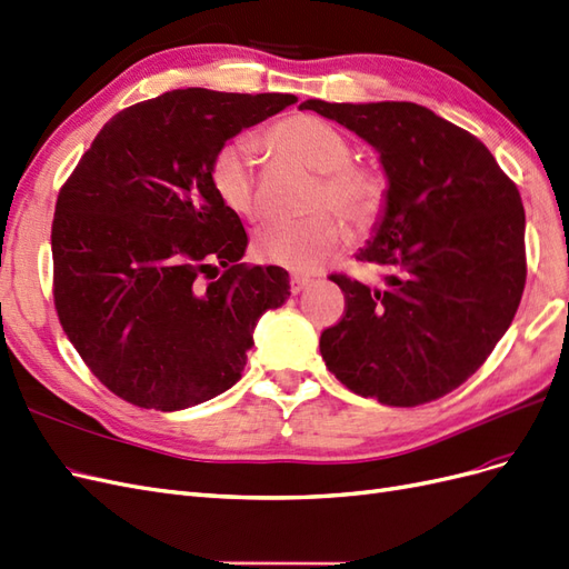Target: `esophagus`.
Returning <instances> with one entry per match:
<instances>
[{"instance_id":"esophagus-1","label":"esophagus","mask_w":569,"mask_h":569,"mask_svg":"<svg viewBox=\"0 0 569 569\" xmlns=\"http://www.w3.org/2000/svg\"><path fill=\"white\" fill-rule=\"evenodd\" d=\"M313 280L308 278V274H299V272H295L289 278V289H291V295H299V291H303L308 284H311Z\"/></svg>"}]
</instances>
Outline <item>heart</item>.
<instances>
[{
	"instance_id": "b5f03b06",
	"label": "heart",
	"mask_w": 569,
	"mask_h": 569,
	"mask_svg": "<svg viewBox=\"0 0 569 569\" xmlns=\"http://www.w3.org/2000/svg\"><path fill=\"white\" fill-rule=\"evenodd\" d=\"M263 147L318 170L313 206L330 203L358 228H366L385 206V178L368 163L351 159L347 134L316 116H289L270 126ZM218 199L242 218L261 216L253 144L244 137L222 144L211 161ZM347 242V228L332 211L308 218H278L256 234L253 253L263 263L311 272Z\"/></svg>"
}]
</instances>
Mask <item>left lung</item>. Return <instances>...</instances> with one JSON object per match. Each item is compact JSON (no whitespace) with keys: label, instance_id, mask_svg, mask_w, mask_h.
I'll list each match as a JSON object with an SVG mask.
<instances>
[{"label":"left lung","instance_id":"left-lung-1","mask_svg":"<svg viewBox=\"0 0 569 569\" xmlns=\"http://www.w3.org/2000/svg\"><path fill=\"white\" fill-rule=\"evenodd\" d=\"M299 109L332 118L377 151L387 209L356 261L387 268L385 289L349 274L343 316L320 335L327 370L385 406L437 401L472 377L506 335L525 291L518 187L475 134L412 101Z\"/></svg>","mask_w":569,"mask_h":569}]
</instances>
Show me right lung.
Masks as SVG:
<instances>
[{"mask_svg":"<svg viewBox=\"0 0 569 569\" xmlns=\"http://www.w3.org/2000/svg\"><path fill=\"white\" fill-rule=\"evenodd\" d=\"M295 94L173 90L118 111L59 189L54 308L97 380L180 410L230 389L256 320L289 299L278 266L239 263L247 230L218 199L211 161Z\"/></svg>","mask_w":569,"mask_h":569,"instance_id":"obj_1","label":"right lung"}]
</instances>
